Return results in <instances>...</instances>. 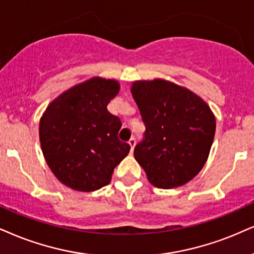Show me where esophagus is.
Returning <instances> with one entry per match:
<instances>
[{"instance_id": "34e87169", "label": "esophagus", "mask_w": 254, "mask_h": 254, "mask_svg": "<svg viewBox=\"0 0 254 254\" xmlns=\"http://www.w3.org/2000/svg\"><path fill=\"white\" fill-rule=\"evenodd\" d=\"M128 143H129L130 148H132V152H133V149H134V146H135V139H134V137H132V139H130L129 141H128Z\"/></svg>"}]
</instances>
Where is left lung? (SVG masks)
I'll return each mask as SVG.
<instances>
[{
	"label": "left lung",
	"mask_w": 254,
	"mask_h": 254,
	"mask_svg": "<svg viewBox=\"0 0 254 254\" xmlns=\"http://www.w3.org/2000/svg\"><path fill=\"white\" fill-rule=\"evenodd\" d=\"M130 93L146 126L134 158L159 189L192 180L207 161L215 133L209 106L186 87L164 79L134 81Z\"/></svg>",
	"instance_id": "left-lung-1"
}]
</instances>
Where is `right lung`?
I'll use <instances>...</instances> for the list:
<instances>
[{
    "label": "right lung",
    "instance_id": "obj_1",
    "mask_svg": "<svg viewBox=\"0 0 254 254\" xmlns=\"http://www.w3.org/2000/svg\"><path fill=\"white\" fill-rule=\"evenodd\" d=\"M120 83L93 76L64 90L40 119V142L47 165L71 190L94 192L111 183L114 168L129 153L119 140L120 119L107 111Z\"/></svg>",
    "mask_w": 254,
    "mask_h": 254
}]
</instances>
